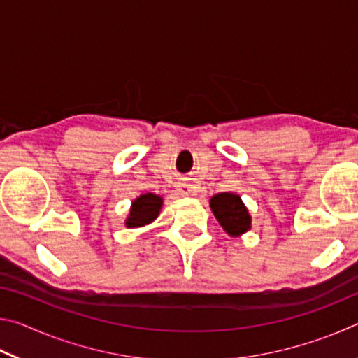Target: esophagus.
<instances>
[{"label": "esophagus", "instance_id": "1", "mask_svg": "<svg viewBox=\"0 0 358 358\" xmlns=\"http://www.w3.org/2000/svg\"><path fill=\"white\" fill-rule=\"evenodd\" d=\"M178 191L181 194H191L194 189H192V185H189V183H180L178 185Z\"/></svg>", "mask_w": 358, "mask_h": 358}]
</instances>
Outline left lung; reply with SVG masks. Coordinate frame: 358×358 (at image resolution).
Returning <instances> with one entry per match:
<instances>
[{
	"label": "left lung",
	"instance_id": "8db88e82",
	"mask_svg": "<svg viewBox=\"0 0 358 358\" xmlns=\"http://www.w3.org/2000/svg\"><path fill=\"white\" fill-rule=\"evenodd\" d=\"M211 210L222 229L229 235H240L251 227V216L241 202V197L232 192H220L211 197Z\"/></svg>",
	"mask_w": 358,
	"mask_h": 358
}]
</instances>
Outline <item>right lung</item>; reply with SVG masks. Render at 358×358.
<instances>
[{
    "mask_svg": "<svg viewBox=\"0 0 358 358\" xmlns=\"http://www.w3.org/2000/svg\"><path fill=\"white\" fill-rule=\"evenodd\" d=\"M162 205V199L156 194H142L141 197L136 199L132 203V208L129 211V217L126 221L128 227H141L145 224H150L151 221L156 220V216L159 215Z\"/></svg>",
    "mask_w": 358,
    "mask_h": 358,
    "instance_id": "1",
    "label": "right lung"
}]
</instances>
